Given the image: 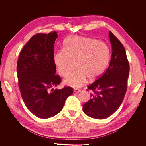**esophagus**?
<instances>
[{"label":"esophagus","mask_w":146,"mask_h":146,"mask_svg":"<svg viewBox=\"0 0 146 146\" xmlns=\"http://www.w3.org/2000/svg\"><path fill=\"white\" fill-rule=\"evenodd\" d=\"M80 91V89H78V88L74 89V92H76V93H78V92H79Z\"/></svg>","instance_id":"obj_1"}]
</instances>
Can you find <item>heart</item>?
Segmentation results:
<instances>
[{
  "label": "heart",
  "instance_id": "1",
  "mask_svg": "<svg viewBox=\"0 0 146 146\" xmlns=\"http://www.w3.org/2000/svg\"><path fill=\"white\" fill-rule=\"evenodd\" d=\"M63 48L54 55V62L59 74L66 77L74 66L76 68L68 74L65 82L74 88L81 86L87 78L94 80L105 70L110 58L107 45L92 38L74 35L64 41Z\"/></svg>",
  "mask_w": 146,
  "mask_h": 146
}]
</instances>
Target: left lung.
<instances>
[{"label": "left lung", "mask_w": 146, "mask_h": 146, "mask_svg": "<svg viewBox=\"0 0 146 146\" xmlns=\"http://www.w3.org/2000/svg\"><path fill=\"white\" fill-rule=\"evenodd\" d=\"M110 39L112 56L108 68L96 81L88 87L93 91L91 99L83 105L88 116L105 119L111 116L120 106L127 90L129 65L124 46L111 31Z\"/></svg>", "instance_id": "8db88e82"}]
</instances>
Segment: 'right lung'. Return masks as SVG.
<instances>
[{
  "label": "right lung",
  "mask_w": 146,
  "mask_h": 146,
  "mask_svg": "<svg viewBox=\"0 0 146 146\" xmlns=\"http://www.w3.org/2000/svg\"><path fill=\"white\" fill-rule=\"evenodd\" d=\"M57 32L38 33L24 45L17 62L18 86L27 108L36 117L46 119L62 110L66 99L73 94V88L65 86L51 90L61 83L56 74L54 45Z\"/></svg>",
  "instance_id": "1"
}]
</instances>
